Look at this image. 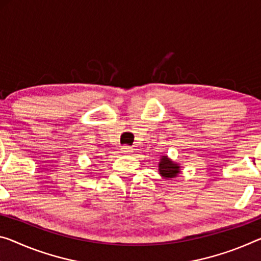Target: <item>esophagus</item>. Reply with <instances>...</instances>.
Segmentation results:
<instances>
[{"instance_id":"34e87169","label":"esophagus","mask_w":261,"mask_h":261,"mask_svg":"<svg viewBox=\"0 0 261 261\" xmlns=\"http://www.w3.org/2000/svg\"><path fill=\"white\" fill-rule=\"evenodd\" d=\"M121 151H122V153H125V154H129L130 151H132V147H129V146H122L121 147Z\"/></svg>"}]
</instances>
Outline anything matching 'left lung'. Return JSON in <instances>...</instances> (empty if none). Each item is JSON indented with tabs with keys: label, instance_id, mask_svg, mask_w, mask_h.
<instances>
[{
	"label": "left lung",
	"instance_id": "8db88e82",
	"mask_svg": "<svg viewBox=\"0 0 261 261\" xmlns=\"http://www.w3.org/2000/svg\"><path fill=\"white\" fill-rule=\"evenodd\" d=\"M159 170H160V174H161L163 177L172 178L177 176V174L179 172V167L178 164L172 163L167 156H162L161 161H160V164H159Z\"/></svg>",
	"mask_w": 261,
	"mask_h": 261
}]
</instances>
